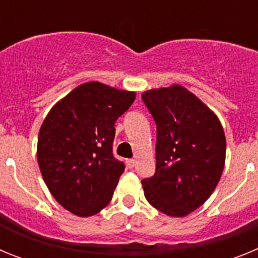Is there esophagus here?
Masks as SVG:
<instances>
[{"label": "esophagus", "mask_w": 258, "mask_h": 258, "mask_svg": "<svg viewBox=\"0 0 258 258\" xmlns=\"http://www.w3.org/2000/svg\"><path fill=\"white\" fill-rule=\"evenodd\" d=\"M126 165L129 169H132V168H134V166H136V160H134V159H127Z\"/></svg>", "instance_id": "obj_1"}]
</instances>
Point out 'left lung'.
I'll return each mask as SVG.
<instances>
[{"label":"left lung","mask_w":258,"mask_h":258,"mask_svg":"<svg viewBox=\"0 0 258 258\" xmlns=\"http://www.w3.org/2000/svg\"><path fill=\"white\" fill-rule=\"evenodd\" d=\"M142 99L156 122V170L142 179L147 202L170 217L203 206L225 166L226 138L217 115L181 85L147 90Z\"/></svg>","instance_id":"8db88e82"}]
</instances>
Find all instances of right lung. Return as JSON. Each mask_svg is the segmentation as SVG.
Wrapping results in <instances>:
<instances>
[{
  "instance_id": "right-lung-1",
  "label": "right lung",
  "mask_w": 258,
  "mask_h": 258,
  "mask_svg": "<svg viewBox=\"0 0 258 258\" xmlns=\"http://www.w3.org/2000/svg\"><path fill=\"white\" fill-rule=\"evenodd\" d=\"M136 93L98 81L75 88L52 106L41 125L37 161L54 199L89 217L111 202L124 163L112 154L115 122Z\"/></svg>"
}]
</instances>
